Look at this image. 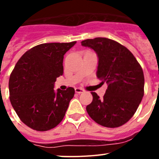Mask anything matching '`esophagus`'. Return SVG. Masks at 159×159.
Instances as JSON below:
<instances>
[{"instance_id": "esophagus-1", "label": "esophagus", "mask_w": 159, "mask_h": 159, "mask_svg": "<svg viewBox=\"0 0 159 159\" xmlns=\"http://www.w3.org/2000/svg\"><path fill=\"white\" fill-rule=\"evenodd\" d=\"M75 92L78 94H81V93H83V92H84V89H80V88H75Z\"/></svg>"}]
</instances>
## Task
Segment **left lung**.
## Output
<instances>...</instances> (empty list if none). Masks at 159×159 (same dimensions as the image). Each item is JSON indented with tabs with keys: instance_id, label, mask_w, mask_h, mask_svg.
<instances>
[{
	"instance_id": "obj_1",
	"label": "left lung",
	"mask_w": 159,
	"mask_h": 159,
	"mask_svg": "<svg viewBox=\"0 0 159 159\" xmlns=\"http://www.w3.org/2000/svg\"><path fill=\"white\" fill-rule=\"evenodd\" d=\"M81 46L96 53V76L108 85L102 98L92 92L93 100L86 110L103 127H120L133 116L144 96L142 68L128 49L109 39H85Z\"/></svg>"
}]
</instances>
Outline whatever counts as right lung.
Wrapping results in <instances>:
<instances>
[{
  "instance_id": "1",
  "label": "right lung",
  "mask_w": 159,
  "mask_h": 159,
  "mask_svg": "<svg viewBox=\"0 0 159 159\" xmlns=\"http://www.w3.org/2000/svg\"><path fill=\"white\" fill-rule=\"evenodd\" d=\"M76 42L35 46L18 60L9 79L10 101L21 120L33 130L54 128L64 117L75 89L54 91L64 73V56Z\"/></svg>"
}]
</instances>
